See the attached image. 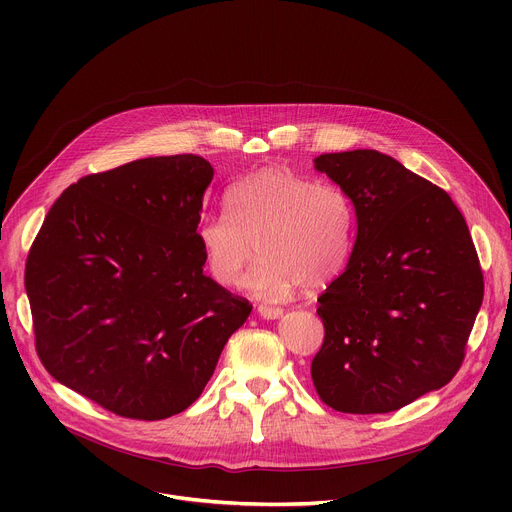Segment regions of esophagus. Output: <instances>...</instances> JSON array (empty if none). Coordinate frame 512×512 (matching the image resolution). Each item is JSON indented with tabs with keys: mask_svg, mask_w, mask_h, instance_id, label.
<instances>
[{
	"mask_svg": "<svg viewBox=\"0 0 512 512\" xmlns=\"http://www.w3.org/2000/svg\"><path fill=\"white\" fill-rule=\"evenodd\" d=\"M257 312H259V316H263L267 320H277V318L283 316V310L275 308V306H259Z\"/></svg>",
	"mask_w": 512,
	"mask_h": 512,
	"instance_id": "esophagus-1",
	"label": "esophagus"
}]
</instances>
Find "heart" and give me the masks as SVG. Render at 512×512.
I'll list each match as a JSON object with an SVG mask.
<instances>
[{"instance_id": "obj_1", "label": "heart", "mask_w": 512, "mask_h": 512, "mask_svg": "<svg viewBox=\"0 0 512 512\" xmlns=\"http://www.w3.org/2000/svg\"><path fill=\"white\" fill-rule=\"evenodd\" d=\"M227 210L202 218L198 243L210 275L225 287L245 279L251 294L277 300L304 287H322L344 269L354 231L350 198L334 184L267 168L225 192Z\"/></svg>"}]
</instances>
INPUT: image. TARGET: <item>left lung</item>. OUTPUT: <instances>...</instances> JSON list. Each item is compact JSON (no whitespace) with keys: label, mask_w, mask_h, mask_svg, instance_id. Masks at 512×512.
I'll return each instance as SVG.
<instances>
[{"label":"left lung","mask_w":512,"mask_h":512,"mask_svg":"<svg viewBox=\"0 0 512 512\" xmlns=\"http://www.w3.org/2000/svg\"><path fill=\"white\" fill-rule=\"evenodd\" d=\"M356 210L346 269L318 298L312 381L328 407L397 411L460 371L484 298L480 259L450 194L377 150L322 154Z\"/></svg>","instance_id":"left-lung-1"}]
</instances>
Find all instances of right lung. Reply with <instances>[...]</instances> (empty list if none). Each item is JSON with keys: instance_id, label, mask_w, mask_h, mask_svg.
I'll return each instance as SVG.
<instances>
[{"instance_id": "obj_1", "label": "right lung", "mask_w": 512, "mask_h": 512, "mask_svg": "<svg viewBox=\"0 0 512 512\" xmlns=\"http://www.w3.org/2000/svg\"><path fill=\"white\" fill-rule=\"evenodd\" d=\"M212 174L194 154L89 174L60 194L30 247L38 358L119 417L190 407L253 310L202 273L196 229Z\"/></svg>"}]
</instances>
